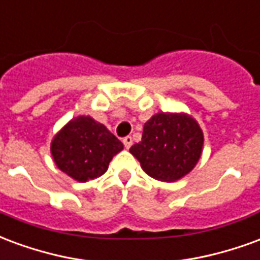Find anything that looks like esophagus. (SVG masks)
Masks as SVG:
<instances>
[{"instance_id":"34e87169","label":"esophagus","mask_w":260,"mask_h":260,"mask_svg":"<svg viewBox=\"0 0 260 260\" xmlns=\"http://www.w3.org/2000/svg\"><path fill=\"white\" fill-rule=\"evenodd\" d=\"M122 142H124V146L126 147V149H129V147L132 146V138H131V136H125L124 139H122Z\"/></svg>"}]
</instances>
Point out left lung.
<instances>
[{"label":"left lung","mask_w":260,"mask_h":260,"mask_svg":"<svg viewBox=\"0 0 260 260\" xmlns=\"http://www.w3.org/2000/svg\"><path fill=\"white\" fill-rule=\"evenodd\" d=\"M203 150V132L186 113H157L143 126L142 141L131 147L152 178L175 182L189 174Z\"/></svg>","instance_id":"obj_1"}]
</instances>
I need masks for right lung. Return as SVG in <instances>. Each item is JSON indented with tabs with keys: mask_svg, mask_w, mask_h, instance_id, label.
I'll return each mask as SVG.
<instances>
[{
	"mask_svg": "<svg viewBox=\"0 0 260 260\" xmlns=\"http://www.w3.org/2000/svg\"><path fill=\"white\" fill-rule=\"evenodd\" d=\"M124 145L90 115L75 117L54 135L51 156L62 173L78 182L94 180L108 169Z\"/></svg>",
	"mask_w": 260,
	"mask_h": 260,
	"instance_id": "obj_1",
	"label": "right lung"
}]
</instances>
